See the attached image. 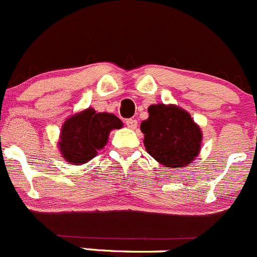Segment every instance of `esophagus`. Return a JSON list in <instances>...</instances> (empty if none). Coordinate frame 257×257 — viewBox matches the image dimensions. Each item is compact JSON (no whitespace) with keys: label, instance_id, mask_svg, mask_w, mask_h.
Listing matches in <instances>:
<instances>
[{"label":"esophagus","instance_id":"obj_1","mask_svg":"<svg viewBox=\"0 0 257 257\" xmlns=\"http://www.w3.org/2000/svg\"><path fill=\"white\" fill-rule=\"evenodd\" d=\"M126 126L128 127V128H131V130H135L136 127H138V121L134 118H127L126 119Z\"/></svg>","mask_w":257,"mask_h":257}]
</instances>
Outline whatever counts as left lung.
Returning <instances> with one entry per match:
<instances>
[{
	"label": "left lung",
	"mask_w": 257,
	"mask_h": 257,
	"mask_svg": "<svg viewBox=\"0 0 257 257\" xmlns=\"http://www.w3.org/2000/svg\"><path fill=\"white\" fill-rule=\"evenodd\" d=\"M141 122L146 151L168 168L187 167L198 156L202 131L187 111L174 104H151Z\"/></svg>",
	"instance_id": "left-lung-1"
}]
</instances>
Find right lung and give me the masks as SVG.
Segmentation results:
<instances>
[{"label":"right lung","mask_w":257,"mask_h":257,"mask_svg":"<svg viewBox=\"0 0 257 257\" xmlns=\"http://www.w3.org/2000/svg\"><path fill=\"white\" fill-rule=\"evenodd\" d=\"M121 127L122 121L114 114L87 108L64 122L59 150L68 163L80 165L93 159L107 144L109 133Z\"/></svg>","instance_id":"obj_1"}]
</instances>
